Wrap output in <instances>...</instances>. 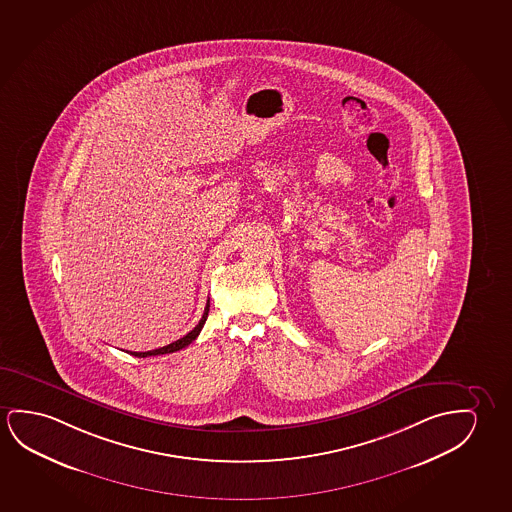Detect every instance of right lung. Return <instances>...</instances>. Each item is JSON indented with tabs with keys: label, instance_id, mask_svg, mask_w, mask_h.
Here are the masks:
<instances>
[{
	"label": "right lung",
	"instance_id": "1",
	"mask_svg": "<svg viewBox=\"0 0 512 512\" xmlns=\"http://www.w3.org/2000/svg\"><path fill=\"white\" fill-rule=\"evenodd\" d=\"M208 311H210V300L206 302L205 313L201 316V320H199L198 325L192 328L191 332L187 334V336L180 337L178 341L175 343L168 344V346H162V348H157V350L152 351H130V355H134V357H152V355H166V353H173V351L182 350L185 346H189V344L199 336V332H201V328L205 325L206 318H208Z\"/></svg>",
	"mask_w": 512,
	"mask_h": 512
}]
</instances>
